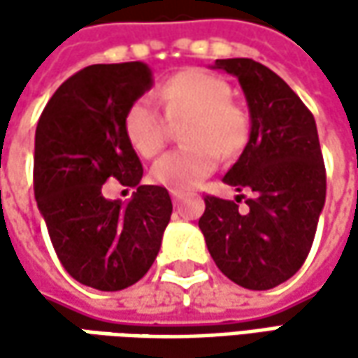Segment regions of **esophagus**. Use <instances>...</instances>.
Listing matches in <instances>:
<instances>
[{"label": "esophagus", "instance_id": "obj_1", "mask_svg": "<svg viewBox=\"0 0 358 358\" xmlns=\"http://www.w3.org/2000/svg\"><path fill=\"white\" fill-rule=\"evenodd\" d=\"M171 199L175 201V203H179V201L183 199V193H181V191H171Z\"/></svg>", "mask_w": 358, "mask_h": 358}]
</instances>
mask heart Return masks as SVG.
<instances>
[{"label":"heart","mask_w":358,"mask_h":358,"mask_svg":"<svg viewBox=\"0 0 358 358\" xmlns=\"http://www.w3.org/2000/svg\"><path fill=\"white\" fill-rule=\"evenodd\" d=\"M165 117L185 121L187 147L169 151L151 167V179L171 191L193 189L217 169L221 155L235 157L245 149L251 121L241 105L231 101V85L201 69H185L157 87ZM157 107L137 99L129 105L123 129L141 157H155L167 143L169 125Z\"/></svg>","instance_id":"b5f03b06"}]
</instances>
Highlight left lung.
<instances>
[{
	"label": "left lung",
	"mask_w": 358,
	"mask_h": 358,
	"mask_svg": "<svg viewBox=\"0 0 358 358\" xmlns=\"http://www.w3.org/2000/svg\"><path fill=\"white\" fill-rule=\"evenodd\" d=\"M239 79L251 133L223 181L253 191L248 211L237 201L207 195L199 229L221 273L251 291H267L303 267L327 195L317 123L281 77L247 57L217 59Z\"/></svg>",
	"instance_id": "8db88e82"
}]
</instances>
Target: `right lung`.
<instances>
[{
  "mask_svg": "<svg viewBox=\"0 0 358 358\" xmlns=\"http://www.w3.org/2000/svg\"><path fill=\"white\" fill-rule=\"evenodd\" d=\"M151 85V69L141 62L90 65L63 81L37 121L39 213L65 271L99 291L139 281L171 219L167 189L139 183L143 165L123 129L129 105ZM111 176L138 189L127 203L104 199L101 189Z\"/></svg>",
  "mask_w": 358,
  "mask_h": 358,
  "instance_id": "right-lung-1",
  "label": "right lung"
}]
</instances>
